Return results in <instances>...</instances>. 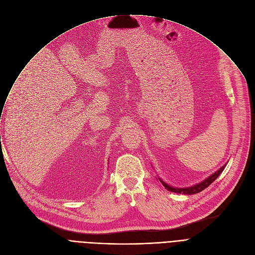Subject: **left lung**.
Listing matches in <instances>:
<instances>
[{
    "instance_id": "1",
    "label": "left lung",
    "mask_w": 255,
    "mask_h": 255,
    "mask_svg": "<svg viewBox=\"0 0 255 255\" xmlns=\"http://www.w3.org/2000/svg\"><path fill=\"white\" fill-rule=\"evenodd\" d=\"M226 164L223 165L221 168L218 169L216 172H214L213 174H211L209 177H207L205 180H203L202 183H199L195 186H192V187H189V188H173L171 186H168L167 184H165L164 181L162 179H160L159 177V180L161 181V184L163 185V187L169 191V192H172V193H176V194H184V195H194V194H197V193H200L202 192L203 190H205L206 188H208L213 181L219 176L221 174V172L224 170Z\"/></svg>"
}]
</instances>
